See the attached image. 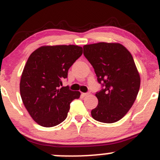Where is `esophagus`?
I'll list each match as a JSON object with an SVG mask.
<instances>
[{
  "mask_svg": "<svg viewBox=\"0 0 160 160\" xmlns=\"http://www.w3.org/2000/svg\"><path fill=\"white\" fill-rule=\"evenodd\" d=\"M90 92L88 91V92H87V93H83V95L84 96V97H86V96H88V95H90Z\"/></svg>",
  "mask_w": 160,
  "mask_h": 160,
  "instance_id": "34e87169",
  "label": "esophagus"
}]
</instances>
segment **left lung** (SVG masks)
Returning <instances> with one entry per match:
<instances>
[{
  "label": "left lung",
  "instance_id": "1",
  "mask_svg": "<svg viewBox=\"0 0 160 160\" xmlns=\"http://www.w3.org/2000/svg\"><path fill=\"white\" fill-rule=\"evenodd\" d=\"M83 55L102 86L96 93L98 105L92 110V117L106 123L117 122L132 107L140 87L132 55L120 43L104 42L84 45Z\"/></svg>",
  "mask_w": 160,
  "mask_h": 160
}]
</instances>
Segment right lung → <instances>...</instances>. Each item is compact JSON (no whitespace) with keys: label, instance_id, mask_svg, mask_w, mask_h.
I'll list each match as a JSON object with an SVG mask.
<instances>
[{"label":"right lung","instance_id":"obj_1","mask_svg":"<svg viewBox=\"0 0 160 160\" xmlns=\"http://www.w3.org/2000/svg\"><path fill=\"white\" fill-rule=\"evenodd\" d=\"M83 53L76 45L43 46L31 53L20 83L22 101L31 117L42 127H52L67 117L70 104L80 96L68 86L60 87L70 67Z\"/></svg>","mask_w":160,"mask_h":160}]
</instances>
